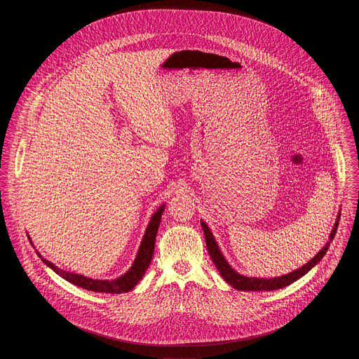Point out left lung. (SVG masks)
Segmentation results:
<instances>
[{"label":"left lung","instance_id":"8db88e82","mask_svg":"<svg viewBox=\"0 0 359 359\" xmlns=\"http://www.w3.org/2000/svg\"><path fill=\"white\" fill-rule=\"evenodd\" d=\"M339 219H341V214L337 215V219L333 225V230L330 233L329 241L325 244V248L320 250L310 262H307L306 265H303L301 268L287 273V275H282V276H276V278H252V276H244L240 275L238 272H236L231 266L230 263L225 260V257L222 256L218 244L215 241V237L212 236L211 230L206 222L201 221L202 225V230H203V236H205V241H206V248H208V253L214 262L215 268L218 269V272L221 273V276L225 279L227 284H230L233 288L238 290V291H273V290H279V288H284L292 282H295L297 279H299L301 276H304L311 268H314L317 263L323 259V256L326 255L329 246H330V241L333 240L336 230H337V225H339Z\"/></svg>","mask_w":359,"mask_h":359}]
</instances>
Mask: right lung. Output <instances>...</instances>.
Here are the masks:
<instances>
[{
	"mask_svg": "<svg viewBox=\"0 0 359 359\" xmlns=\"http://www.w3.org/2000/svg\"><path fill=\"white\" fill-rule=\"evenodd\" d=\"M163 211H164V203L154 212V215L151 217V219L148 222V227L145 230V234L142 237L141 246L138 249L137 257H135L134 263H132V266L129 268V271L126 273H123L122 276H119L116 279H110V280L109 279H102L100 280V279H91V278H87V276H83V275H79V273L67 272V271L60 269L58 266H55L52 262L42 257L39 252H36V253L43 260L46 266H49L55 273H58L61 278L71 282V284H74V285L81 287L87 291H94V292H107V294L128 292L141 280V278L144 276L145 271L149 266L151 259H153L156 236H157V231H158V227H160ZM29 240H30V237H29Z\"/></svg>",
	"mask_w": 359,
	"mask_h": 359,
	"instance_id": "1",
	"label": "right lung"
}]
</instances>
